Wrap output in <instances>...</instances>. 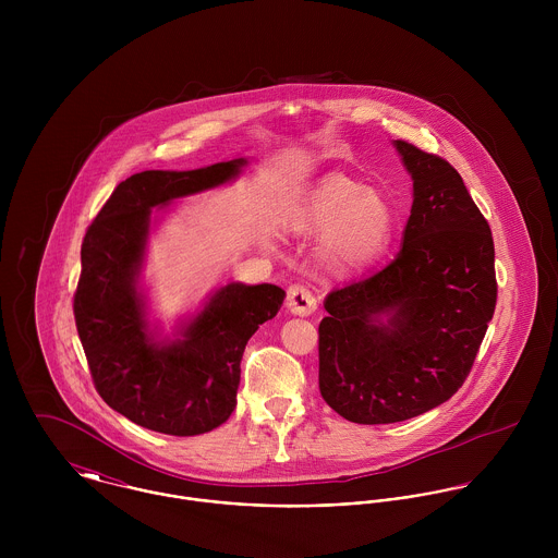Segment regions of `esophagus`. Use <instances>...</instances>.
I'll return each instance as SVG.
<instances>
[{
  "label": "esophagus",
  "instance_id": "1",
  "mask_svg": "<svg viewBox=\"0 0 558 558\" xmlns=\"http://www.w3.org/2000/svg\"><path fill=\"white\" fill-rule=\"evenodd\" d=\"M286 301H288L286 305H288L290 314H294V316H312V314L316 312V307H318L316 296H314V294L310 292V288L303 286V283L290 286Z\"/></svg>",
  "mask_w": 558,
  "mask_h": 558
}]
</instances>
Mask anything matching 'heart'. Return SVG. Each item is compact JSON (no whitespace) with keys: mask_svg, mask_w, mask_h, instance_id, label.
I'll use <instances>...</instances> for the list:
<instances>
[{"mask_svg":"<svg viewBox=\"0 0 558 558\" xmlns=\"http://www.w3.org/2000/svg\"><path fill=\"white\" fill-rule=\"evenodd\" d=\"M393 210L389 202L365 184L330 173L319 180L303 202L292 228L322 232L316 262L330 277H348L372 266L393 236Z\"/></svg>","mask_w":558,"mask_h":558,"instance_id":"1","label":"heart"}]
</instances>
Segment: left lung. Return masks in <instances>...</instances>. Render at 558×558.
Instances as JSON below:
<instances>
[{"label":"left lung","instance_id":"8db88e82","mask_svg":"<svg viewBox=\"0 0 558 558\" xmlns=\"http://www.w3.org/2000/svg\"><path fill=\"white\" fill-rule=\"evenodd\" d=\"M412 178L396 259L332 290L319 322V393L343 418L398 423L451 398L496 307L492 230L462 175L393 142Z\"/></svg>","mask_w":558,"mask_h":558}]
</instances>
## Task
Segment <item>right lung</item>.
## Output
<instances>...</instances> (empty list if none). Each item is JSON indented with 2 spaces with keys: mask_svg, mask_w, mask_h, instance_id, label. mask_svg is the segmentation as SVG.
Returning a JSON list of instances; mask_svg holds the SVG:
<instances>
[{
  "mask_svg": "<svg viewBox=\"0 0 558 558\" xmlns=\"http://www.w3.org/2000/svg\"><path fill=\"white\" fill-rule=\"evenodd\" d=\"M246 159L191 171L150 169L120 182L85 232L75 322L98 396L129 421L169 436H197L236 408L246 341L281 310L272 283H228L173 339L157 341L140 292L153 208L234 180Z\"/></svg>",
  "mask_w": 558,
  "mask_h": 558,
  "instance_id": "add662e5",
  "label": "right lung"
}]
</instances>
